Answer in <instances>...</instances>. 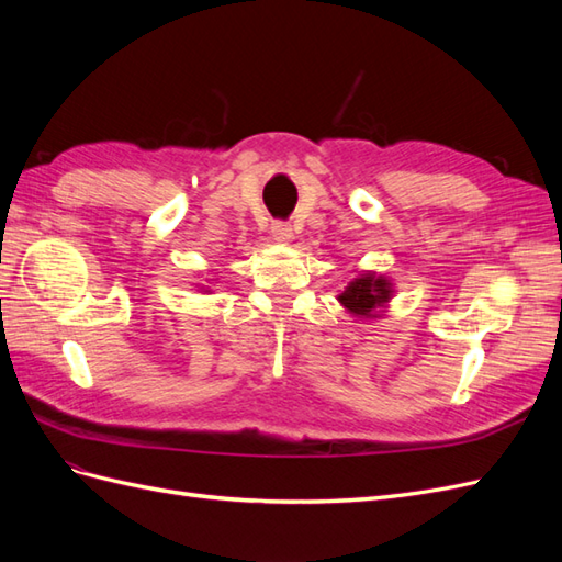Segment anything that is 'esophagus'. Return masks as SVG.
Returning a JSON list of instances; mask_svg holds the SVG:
<instances>
[{"instance_id":"obj_1","label":"esophagus","mask_w":562,"mask_h":562,"mask_svg":"<svg viewBox=\"0 0 562 562\" xmlns=\"http://www.w3.org/2000/svg\"><path fill=\"white\" fill-rule=\"evenodd\" d=\"M271 236H274L277 241H291L293 239V227L283 223V220H277V223L271 225Z\"/></svg>"}]
</instances>
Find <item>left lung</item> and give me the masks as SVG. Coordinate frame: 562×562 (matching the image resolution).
Masks as SVG:
<instances>
[{
	"mask_svg": "<svg viewBox=\"0 0 562 562\" xmlns=\"http://www.w3.org/2000/svg\"><path fill=\"white\" fill-rule=\"evenodd\" d=\"M389 300V283L384 279L375 277H361L356 279L347 291L339 295V302L345 304L347 310L359 316H368L378 304Z\"/></svg>",
	"mask_w": 562,
	"mask_h": 562,
	"instance_id": "1",
	"label": "left lung"
}]
</instances>
